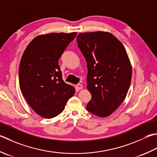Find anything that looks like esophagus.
Segmentation results:
<instances>
[{
	"mask_svg": "<svg viewBox=\"0 0 157 157\" xmlns=\"http://www.w3.org/2000/svg\"><path fill=\"white\" fill-rule=\"evenodd\" d=\"M77 88L78 89V90H82V88H83V86L81 84H77Z\"/></svg>",
	"mask_w": 157,
	"mask_h": 157,
	"instance_id": "1",
	"label": "esophagus"
}]
</instances>
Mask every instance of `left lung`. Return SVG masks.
<instances>
[{
	"mask_svg": "<svg viewBox=\"0 0 157 157\" xmlns=\"http://www.w3.org/2000/svg\"><path fill=\"white\" fill-rule=\"evenodd\" d=\"M78 47L87 63V88L92 98L86 109L107 117L123 102L129 88L132 67L124 45L112 33H79Z\"/></svg>",
	"mask_w": 157,
	"mask_h": 157,
	"instance_id": "obj_1",
	"label": "left lung"
}]
</instances>
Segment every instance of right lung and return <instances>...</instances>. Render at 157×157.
<instances>
[{
    "label": "right lung",
    "mask_w": 157,
    "mask_h": 157,
    "mask_svg": "<svg viewBox=\"0 0 157 157\" xmlns=\"http://www.w3.org/2000/svg\"><path fill=\"white\" fill-rule=\"evenodd\" d=\"M77 33L41 35L28 45L19 67L20 88L37 114L52 118L63 111L75 88L63 81L59 59Z\"/></svg>",
    "instance_id": "right-lung-1"
}]
</instances>
